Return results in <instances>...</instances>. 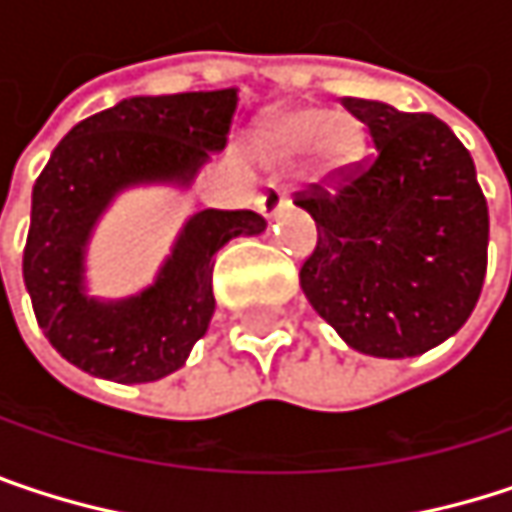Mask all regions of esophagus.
<instances>
[{
	"label": "esophagus",
	"instance_id": "obj_1",
	"mask_svg": "<svg viewBox=\"0 0 512 512\" xmlns=\"http://www.w3.org/2000/svg\"><path fill=\"white\" fill-rule=\"evenodd\" d=\"M290 207V192H287V186L281 183V180H269L266 186H263V192H260V198H257V210L266 216V219H275L281 210H287Z\"/></svg>",
	"mask_w": 512,
	"mask_h": 512
}]
</instances>
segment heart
<instances>
[{
  "mask_svg": "<svg viewBox=\"0 0 512 512\" xmlns=\"http://www.w3.org/2000/svg\"><path fill=\"white\" fill-rule=\"evenodd\" d=\"M263 142L275 156H302L314 148L323 165L338 168L356 159L361 124L350 115H332L329 109H293L263 127Z\"/></svg>",
  "mask_w": 512,
  "mask_h": 512,
  "instance_id": "heart-1",
  "label": "heart"
}]
</instances>
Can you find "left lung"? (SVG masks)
<instances>
[{
	"label": "left lung",
	"mask_w": 512,
	"mask_h": 512,
	"mask_svg": "<svg viewBox=\"0 0 512 512\" xmlns=\"http://www.w3.org/2000/svg\"><path fill=\"white\" fill-rule=\"evenodd\" d=\"M373 154L296 192L317 246L299 284L358 353L421 356L471 317L489 246V210L471 154L445 121L341 97Z\"/></svg>",
	"instance_id": "left-lung-1"
}]
</instances>
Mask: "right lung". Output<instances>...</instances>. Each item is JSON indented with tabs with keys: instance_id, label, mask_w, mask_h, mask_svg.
I'll use <instances>...</instances> for the list:
<instances>
[{
	"instance_id": "add662e5",
	"label": "right lung",
	"mask_w": 512,
	"mask_h": 512,
	"mask_svg": "<svg viewBox=\"0 0 512 512\" xmlns=\"http://www.w3.org/2000/svg\"><path fill=\"white\" fill-rule=\"evenodd\" d=\"M237 88L130 97L79 121L32 189L23 281L38 326L70 364L115 382L177 370L213 317V263L231 237L266 228L255 210H201L154 287L124 302L82 293V252L112 195L142 180H183L228 145Z\"/></svg>"
}]
</instances>
